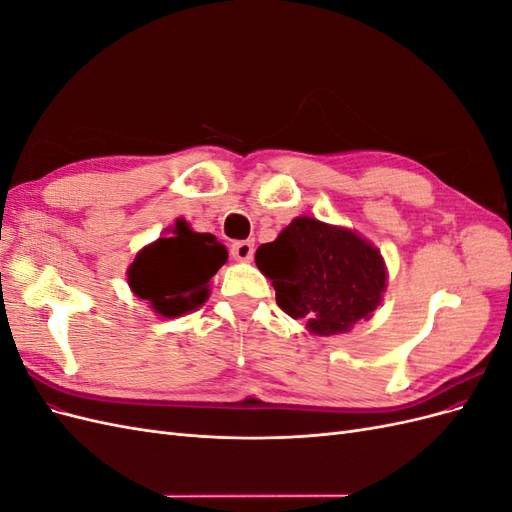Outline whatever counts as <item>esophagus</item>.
I'll list each match as a JSON object with an SVG mask.
<instances>
[{"mask_svg": "<svg viewBox=\"0 0 512 512\" xmlns=\"http://www.w3.org/2000/svg\"><path fill=\"white\" fill-rule=\"evenodd\" d=\"M230 254L235 256V260L250 262L254 258V241H235L230 245Z\"/></svg>", "mask_w": 512, "mask_h": 512, "instance_id": "esophagus-1", "label": "esophagus"}]
</instances>
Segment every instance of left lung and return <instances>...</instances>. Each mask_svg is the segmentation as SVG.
Wrapping results in <instances>:
<instances>
[{"label": "left lung", "mask_w": 512, "mask_h": 512, "mask_svg": "<svg viewBox=\"0 0 512 512\" xmlns=\"http://www.w3.org/2000/svg\"><path fill=\"white\" fill-rule=\"evenodd\" d=\"M275 301L309 333L337 335L369 320L386 290V267L367 239L320 220L294 218L275 241L256 250Z\"/></svg>", "instance_id": "obj_1"}]
</instances>
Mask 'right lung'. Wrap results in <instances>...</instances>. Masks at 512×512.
<instances>
[{
    "instance_id": "right-lung-1",
    "label": "right lung",
    "mask_w": 512,
    "mask_h": 512,
    "mask_svg": "<svg viewBox=\"0 0 512 512\" xmlns=\"http://www.w3.org/2000/svg\"><path fill=\"white\" fill-rule=\"evenodd\" d=\"M228 258L226 247L209 232H194L177 220L168 237H160L136 254L128 284L138 299L164 318H177L209 297V280Z\"/></svg>"
}]
</instances>
